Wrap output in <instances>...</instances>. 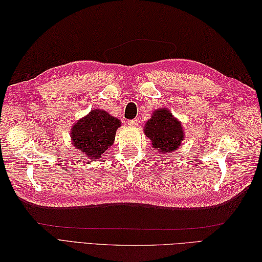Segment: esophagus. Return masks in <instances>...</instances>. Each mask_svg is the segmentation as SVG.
Wrapping results in <instances>:
<instances>
[{"label": "esophagus", "instance_id": "obj_1", "mask_svg": "<svg viewBox=\"0 0 262 262\" xmlns=\"http://www.w3.org/2000/svg\"><path fill=\"white\" fill-rule=\"evenodd\" d=\"M128 124L131 125V126H137V125H139V120H138V119H133V120H129Z\"/></svg>", "mask_w": 262, "mask_h": 262}]
</instances>
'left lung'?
Here are the masks:
<instances>
[{
	"label": "left lung",
	"mask_w": 262,
	"mask_h": 262,
	"mask_svg": "<svg viewBox=\"0 0 262 262\" xmlns=\"http://www.w3.org/2000/svg\"><path fill=\"white\" fill-rule=\"evenodd\" d=\"M144 134L152 142L153 148L162 154L177 149L184 140L181 123L173 118L167 108L156 109L152 118L145 123Z\"/></svg>",
	"instance_id": "1"
}]
</instances>
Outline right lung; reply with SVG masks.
<instances>
[{
  "label": "right lung",
  "instance_id": "add662e5",
  "mask_svg": "<svg viewBox=\"0 0 262 262\" xmlns=\"http://www.w3.org/2000/svg\"><path fill=\"white\" fill-rule=\"evenodd\" d=\"M120 120L100 109L80 119L71 129L73 146L90 160L99 158L114 144Z\"/></svg>",
  "mask_w": 262,
  "mask_h": 262
}]
</instances>
